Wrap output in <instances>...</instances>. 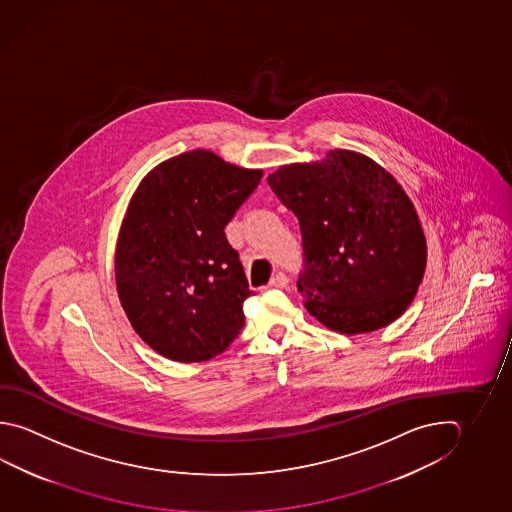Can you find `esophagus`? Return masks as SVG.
Returning <instances> with one entry per match:
<instances>
[{
	"mask_svg": "<svg viewBox=\"0 0 512 512\" xmlns=\"http://www.w3.org/2000/svg\"><path fill=\"white\" fill-rule=\"evenodd\" d=\"M270 286H273V288H286V286H288V277H286V273L279 271V273L271 279Z\"/></svg>",
	"mask_w": 512,
	"mask_h": 512,
	"instance_id": "1",
	"label": "esophagus"
}]
</instances>
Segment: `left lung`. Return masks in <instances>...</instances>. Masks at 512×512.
Wrapping results in <instances>:
<instances>
[{
  "label": "left lung",
  "mask_w": 512,
  "mask_h": 512,
  "mask_svg": "<svg viewBox=\"0 0 512 512\" xmlns=\"http://www.w3.org/2000/svg\"><path fill=\"white\" fill-rule=\"evenodd\" d=\"M268 184L297 215L304 248V308L344 335L395 322L415 299L427 262L415 206L371 157L331 150L280 166Z\"/></svg>",
  "instance_id": "8db88e82"
}]
</instances>
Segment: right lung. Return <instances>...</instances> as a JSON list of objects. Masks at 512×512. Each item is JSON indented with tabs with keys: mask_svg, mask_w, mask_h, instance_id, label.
I'll return each mask as SVG.
<instances>
[{
	"mask_svg": "<svg viewBox=\"0 0 512 512\" xmlns=\"http://www.w3.org/2000/svg\"><path fill=\"white\" fill-rule=\"evenodd\" d=\"M261 177L192 150L157 164L137 186L117 237V295L159 355L203 362L239 335L253 291L224 226Z\"/></svg>",
	"mask_w": 512,
	"mask_h": 512,
	"instance_id": "obj_1",
	"label": "right lung"
}]
</instances>
